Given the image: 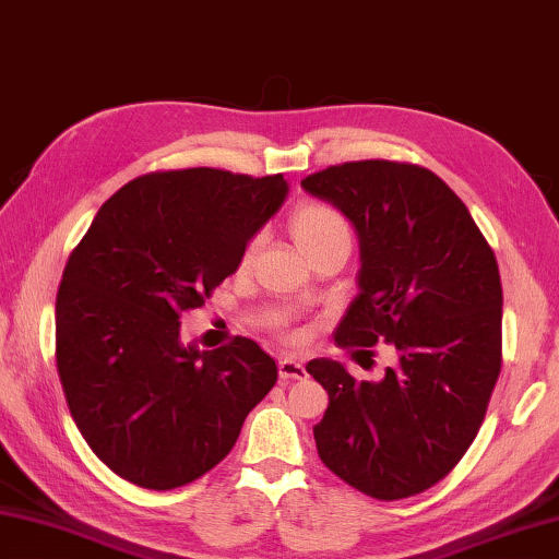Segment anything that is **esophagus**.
Here are the masks:
<instances>
[{
    "label": "esophagus",
    "mask_w": 559,
    "mask_h": 559,
    "mask_svg": "<svg viewBox=\"0 0 559 559\" xmlns=\"http://www.w3.org/2000/svg\"><path fill=\"white\" fill-rule=\"evenodd\" d=\"M278 373H281V378H286V380H300V378H306V366L300 360H294V358H281L278 360Z\"/></svg>",
    "instance_id": "1"
}]
</instances>
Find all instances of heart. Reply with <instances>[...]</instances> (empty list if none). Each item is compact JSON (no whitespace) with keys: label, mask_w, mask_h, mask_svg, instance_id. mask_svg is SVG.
<instances>
[{"label":"heart","mask_w":559,"mask_h":559,"mask_svg":"<svg viewBox=\"0 0 559 559\" xmlns=\"http://www.w3.org/2000/svg\"><path fill=\"white\" fill-rule=\"evenodd\" d=\"M290 234L306 255L333 241H350V224L338 209L328 203H304L290 216ZM259 238H251L241 253V269H248L259 251Z\"/></svg>","instance_id":"obj_1"}]
</instances>
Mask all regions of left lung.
I'll use <instances>...</instances> for the list:
<instances>
[{
  "label": "left lung",
  "instance_id": "obj_1",
  "mask_svg": "<svg viewBox=\"0 0 559 559\" xmlns=\"http://www.w3.org/2000/svg\"><path fill=\"white\" fill-rule=\"evenodd\" d=\"M300 186L360 241V294L335 343L397 353L378 383L338 360L308 362L331 401L313 428L318 455L370 498H411L453 471L485 420L502 366L498 261L465 203L423 166L348 162Z\"/></svg>",
  "mask_w": 559,
  "mask_h": 559
}]
</instances>
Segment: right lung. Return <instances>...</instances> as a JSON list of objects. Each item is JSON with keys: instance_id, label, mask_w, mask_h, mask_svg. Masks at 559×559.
Masks as SVG:
<instances>
[{"instance_id": "obj_1", "label": "right lung", "mask_w": 559, "mask_h": 559, "mask_svg": "<svg viewBox=\"0 0 559 559\" xmlns=\"http://www.w3.org/2000/svg\"><path fill=\"white\" fill-rule=\"evenodd\" d=\"M283 174L139 176L104 203L57 294V370L94 455L123 480L174 490L216 467L278 368L259 343L183 345L181 313L236 273L281 209Z\"/></svg>"}]
</instances>
